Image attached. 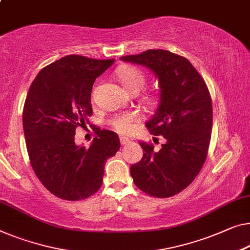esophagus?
Segmentation results:
<instances>
[{
  "mask_svg": "<svg viewBox=\"0 0 250 250\" xmlns=\"http://www.w3.org/2000/svg\"><path fill=\"white\" fill-rule=\"evenodd\" d=\"M120 143L122 146H124V145H128L130 143V139L125 136H120Z\"/></svg>",
  "mask_w": 250,
  "mask_h": 250,
  "instance_id": "obj_1",
  "label": "esophagus"
}]
</instances>
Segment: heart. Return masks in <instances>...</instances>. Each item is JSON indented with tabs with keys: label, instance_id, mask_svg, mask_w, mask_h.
I'll return each mask as SVG.
<instances>
[{
	"label": "heart",
	"instance_id": "heart-1",
	"mask_svg": "<svg viewBox=\"0 0 250 250\" xmlns=\"http://www.w3.org/2000/svg\"><path fill=\"white\" fill-rule=\"evenodd\" d=\"M118 76L120 78L121 84L128 92L139 91L145 84V75L140 69L136 67L125 66L119 70ZM136 118V115H120V117L114 118L112 120V125L119 131L125 132L131 129V121Z\"/></svg>",
	"mask_w": 250,
	"mask_h": 250
}]
</instances>
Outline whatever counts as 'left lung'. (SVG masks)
Here are the masks:
<instances>
[{
    "label": "left lung",
    "instance_id": "1",
    "mask_svg": "<svg viewBox=\"0 0 250 250\" xmlns=\"http://www.w3.org/2000/svg\"><path fill=\"white\" fill-rule=\"evenodd\" d=\"M120 61L151 70L158 81L159 103L146 122L151 135L163 136L158 151L140 141L143 159L130 168L138 188L168 197L192 183L206 162L212 131V102L206 82L188 59L149 49Z\"/></svg>",
    "mask_w": 250,
    "mask_h": 250
}]
</instances>
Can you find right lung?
Returning a JSON list of instances; mask_svg holds the SVG:
<instances>
[{"mask_svg": "<svg viewBox=\"0 0 250 250\" xmlns=\"http://www.w3.org/2000/svg\"><path fill=\"white\" fill-rule=\"evenodd\" d=\"M113 62L66 56L40 70L29 88L22 121L30 163L42 184L61 199L83 200L98 192L106 159L120 149L110 130H96L88 148L75 143L76 126L84 128L92 115L93 84Z\"/></svg>", "mask_w": 250, "mask_h": 250, "instance_id": "obj_1", "label": "right lung"}]
</instances>
